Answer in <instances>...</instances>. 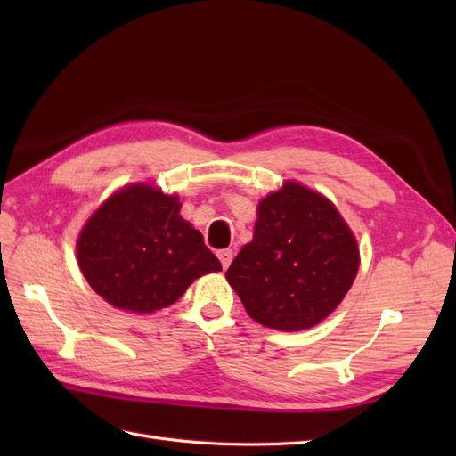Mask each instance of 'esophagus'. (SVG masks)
I'll use <instances>...</instances> for the list:
<instances>
[{
    "instance_id": "obj_1",
    "label": "esophagus",
    "mask_w": 456,
    "mask_h": 456,
    "mask_svg": "<svg viewBox=\"0 0 456 456\" xmlns=\"http://www.w3.org/2000/svg\"><path fill=\"white\" fill-rule=\"evenodd\" d=\"M232 258H233V251H232V249H223V251H218V260H220V265H223V268H224V270L230 266Z\"/></svg>"
}]
</instances>
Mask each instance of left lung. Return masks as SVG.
<instances>
[{
    "label": "left lung",
    "instance_id": "left-lung-1",
    "mask_svg": "<svg viewBox=\"0 0 456 456\" xmlns=\"http://www.w3.org/2000/svg\"><path fill=\"white\" fill-rule=\"evenodd\" d=\"M357 268L360 249L337 207L287 183L258 203L253 241L233 258L226 280L255 322L302 330L340 305Z\"/></svg>",
    "mask_w": 456,
    "mask_h": 456
}]
</instances>
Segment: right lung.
<instances>
[{
	"label": "right lung",
	"mask_w": 456,
	"mask_h": 456,
	"mask_svg": "<svg viewBox=\"0 0 456 456\" xmlns=\"http://www.w3.org/2000/svg\"><path fill=\"white\" fill-rule=\"evenodd\" d=\"M178 211L176 196L146 184L108 198L77 240L79 268L94 293L119 310L148 314L171 306L200 275L223 270Z\"/></svg>",
	"instance_id": "1"
}]
</instances>
